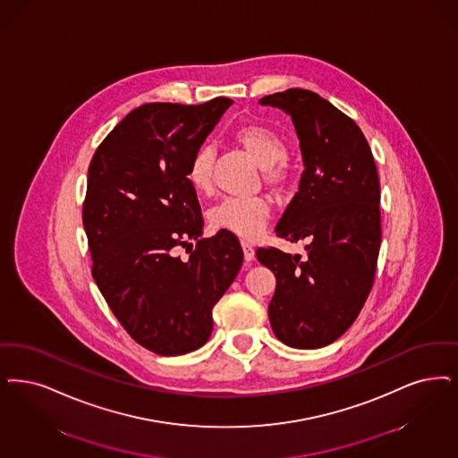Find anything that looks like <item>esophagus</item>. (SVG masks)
Listing matches in <instances>:
<instances>
[{
    "mask_svg": "<svg viewBox=\"0 0 458 458\" xmlns=\"http://www.w3.org/2000/svg\"><path fill=\"white\" fill-rule=\"evenodd\" d=\"M242 249H243V257H245V260L247 262H250L254 256H256V252H254V247L247 242V240H242Z\"/></svg>",
    "mask_w": 458,
    "mask_h": 458,
    "instance_id": "34e87169",
    "label": "esophagus"
}]
</instances>
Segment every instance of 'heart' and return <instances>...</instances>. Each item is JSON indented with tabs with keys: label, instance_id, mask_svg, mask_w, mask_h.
<instances>
[{
	"label": "heart",
	"instance_id": "1",
	"mask_svg": "<svg viewBox=\"0 0 458 458\" xmlns=\"http://www.w3.org/2000/svg\"><path fill=\"white\" fill-rule=\"evenodd\" d=\"M233 141L262 168V179L271 189L283 191L290 182V170L283 162L288 155L284 140L273 129L249 124L233 132ZM215 153L209 147L198 148L187 164V182L201 196L213 191ZM271 216V204L266 198H228L209 211L215 230L230 232L237 237H259Z\"/></svg>",
	"mask_w": 458,
	"mask_h": 458
}]
</instances>
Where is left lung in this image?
I'll return each instance as SVG.
<instances>
[{
    "label": "left lung",
    "mask_w": 458,
    "mask_h": 458,
    "mask_svg": "<svg viewBox=\"0 0 458 458\" xmlns=\"http://www.w3.org/2000/svg\"><path fill=\"white\" fill-rule=\"evenodd\" d=\"M259 104L292 115L305 165L276 235L307 240V257L256 252L276 276L271 327L292 348H324L352 326L373 286L382 240L377 165L358 124L320 95L290 89Z\"/></svg>",
    "instance_id": "8db88e82"
}]
</instances>
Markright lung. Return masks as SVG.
Listing matches in <instances>:
<instances>
[{"mask_svg": "<svg viewBox=\"0 0 458 458\" xmlns=\"http://www.w3.org/2000/svg\"><path fill=\"white\" fill-rule=\"evenodd\" d=\"M233 102L145 104L110 131L89 166L83 226L92 276L129 335L160 356L201 348L211 310L242 267L230 232L201 238V206L187 164ZM197 240L187 259L179 246Z\"/></svg>", "mask_w": 458, "mask_h": 458, "instance_id": "add662e5", "label": "right lung"}]
</instances>
